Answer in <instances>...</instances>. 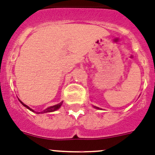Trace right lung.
I'll list each match as a JSON object with an SVG mask.
<instances>
[{"mask_svg": "<svg viewBox=\"0 0 155 155\" xmlns=\"http://www.w3.org/2000/svg\"><path fill=\"white\" fill-rule=\"evenodd\" d=\"M21 103L22 104V105H23V106L25 107H27L28 109H29V110H32V111H34L33 110H32V109L28 107L27 105H25V104H23V103H22L21 101ZM62 104H63V102H61V103H60V104H56V105H55V106H51V107H48L47 109H45V110H42L41 112H39V113H47V112H52V111H55V110H58V109L60 107V106L62 105ZM37 113H38V112H37Z\"/></svg>", "mask_w": 155, "mask_h": 155, "instance_id": "right-lung-1", "label": "right lung"}]
</instances>
